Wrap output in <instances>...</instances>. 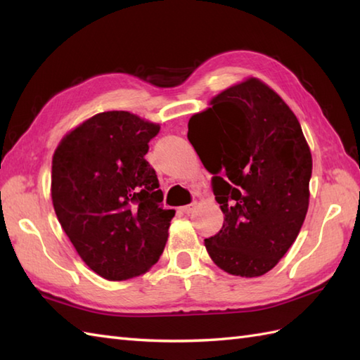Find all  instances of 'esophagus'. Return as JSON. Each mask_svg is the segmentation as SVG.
Masks as SVG:
<instances>
[{"label":"esophagus","mask_w":360,"mask_h":360,"mask_svg":"<svg viewBox=\"0 0 360 360\" xmlns=\"http://www.w3.org/2000/svg\"><path fill=\"white\" fill-rule=\"evenodd\" d=\"M196 209V202H192V204H187V205H182L181 207V212H184V213H193V210Z\"/></svg>","instance_id":"esophagus-1"}]
</instances>
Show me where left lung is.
I'll list each match as a JSON object with an SVG mask.
<instances>
[{"mask_svg": "<svg viewBox=\"0 0 360 360\" xmlns=\"http://www.w3.org/2000/svg\"><path fill=\"white\" fill-rule=\"evenodd\" d=\"M193 114L187 137L224 213L205 238L219 269L240 277L269 272L292 246L309 205L312 158L295 114L274 89L250 77Z\"/></svg>", "mask_w": 360, "mask_h": 360, "instance_id": "left-lung-1", "label": "left lung"}]
</instances>
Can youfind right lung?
Masks as SVG:
<instances>
[{
  "mask_svg": "<svg viewBox=\"0 0 360 360\" xmlns=\"http://www.w3.org/2000/svg\"><path fill=\"white\" fill-rule=\"evenodd\" d=\"M159 129L128 111L98 112L53 153V210L80 258L106 280L145 274L165 248L174 210L162 207L145 159Z\"/></svg>",
  "mask_w": 360,
  "mask_h": 360,
  "instance_id": "1",
  "label": "right lung"
}]
</instances>
